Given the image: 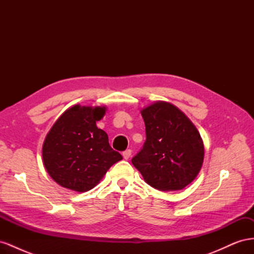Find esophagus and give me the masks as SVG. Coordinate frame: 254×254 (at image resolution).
Wrapping results in <instances>:
<instances>
[{
    "instance_id": "34e87169",
    "label": "esophagus",
    "mask_w": 254,
    "mask_h": 254,
    "mask_svg": "<svg viewBox=\"0 0 254 254\" xmlns=\"http://www.w3.org/2000/svg\"><path fill=\"white\" fill-rule=\"evenodd\" d=\"M131 152H132L131 149H126L125 151H123V157H124L125 160H127L130 158V156H131Z\"/></svg>"
}]
</instances>
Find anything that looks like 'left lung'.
<instances>
[{"instance_id":"left-lung-1","label":"left lung","mask_w":254,"mask_h":254,"mask_svg":"<svg viewBox=\"0 0 254 254\" xmlns=\"http://www.w3.org/2000/svg\"><path fill=\"white\" fill-rule=\"evenodd\" d=\"M146 141L131 162L150 187L178 190L193 181L202 166L203 143L182 111L158 102L142 110Z\"/></svg>"}]
</instances>
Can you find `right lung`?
I'll return each instance as SVG.
<instances>
[{
	"mask_svg": "<svg viewBox=\"0 0 254 254\" xmlns=\"http://www.w3.org/2000/svg\"><path fill=\"white\" fill-rule=\"evenodd\" d=\"M105 113V107L76 105L51 128L43 143L42 157L48 173L61 187L87 191L123 159L111 148L107 133L96 126Z\"/></svg>",
	"mask_w": 254,
	"mask_h": 254,
	"instance_id": "obj_1",
	"label": "right lung"
}]
</instances>
